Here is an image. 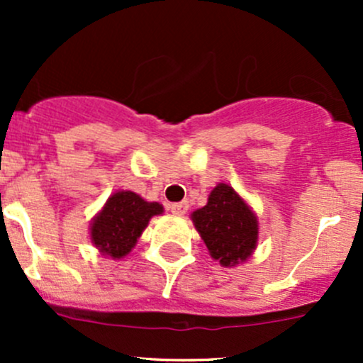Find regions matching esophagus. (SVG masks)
<instances>
[{
	"mask_svg": "<svg viewBox=\"0 0 363 363\" xmlns=\"http://www.w3.org/2000/svg\"><path fill=\"white\" fill-rule=\"evenodd\" d=\"M188 207H189L188 203L181 202V203H172L168 208H170V212L174 216H184L186 212H188Z\"/></svg>",
	"mask_w": 363,
	"mask_h": 363,
	"instance_id": "1",
	"label": "esophagus"
}]
</instances>
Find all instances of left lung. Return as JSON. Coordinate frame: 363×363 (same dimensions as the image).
<instances>
[{"instance_id":"left-lung-1","label":"left lung","mask_w":363,"mask_h":363,"mask_svg":"<svg viewBox=\"0 0 363 363\" xmlns=\"http://www.w3.org/2000/svg\"><path fill=\"white\" fill-rule=\"evenodd\" d=\"M191 221L208 255L223 267L247 262L258 246V216L230 184L219 182L202 208L191 212Z\"/></svg>"}]
</instances>
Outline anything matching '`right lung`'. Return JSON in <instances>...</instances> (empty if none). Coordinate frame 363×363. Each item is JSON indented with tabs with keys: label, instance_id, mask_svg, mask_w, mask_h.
<instances>
[{
	"label": "right lung",
	"instance_id": "add662e5",
	"mask_svg": "<svg viewBox=\"0 0 363 363\" xmlns=\"http://www.w3.org/2000/svg\"><path fill=\"white\" fill-rule=\"evenodd\" d=\"M163 214V205L147 202L133 191H116L91 219L89 239L104 256L121 259L137 246L152 216Z\"/></svg>",
	"mask_w": 363,
	"mask_h": 363
}]
</instances>
